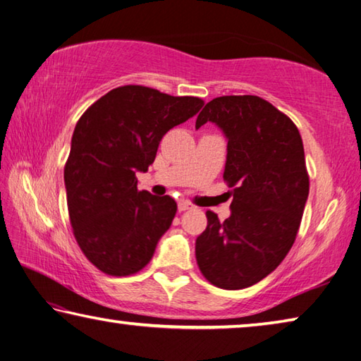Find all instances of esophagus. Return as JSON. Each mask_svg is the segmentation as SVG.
<instances>
[{
    "label": "esophagus",
    "mask_w": 361,
    "mask_h": 361,
    "mask_svg": "<svg viewBox=\"0 0 361 361\" xmlns=\"http://www.w3.org/2000/svg\"><path fill=\"white\" fill-rule=\"evenodd\" d=\"M192 204L191 202H188V200H180L178 202V212H186V210H189V209H192Z\"/></svg>",
    "instance_id": "esophagus-1"
}]
</instances>
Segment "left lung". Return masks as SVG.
<instances>
[{"label": "left lung", "mask_w": 361, "mask_h": 361, "mask_svg": "<svg viewBox=\"0 0 361 361\" xmlns=\"http://www.w3.org/2000/svg\"><path fill=\"white\" fill-rule=\"evenodd\" d=\"M207 121L228 138L223 178L232 213L219 221L207 210L195 259L212 285L242 290L269 276L296 240L309 195L302 138L288 116L256 95L216 97L195 127Z\"/></svg>", "instance_id": "1"}]
</instances>
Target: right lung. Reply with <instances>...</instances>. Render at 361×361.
I'll use <instances>...</instances> for the list:
<instances>
[{"mask_svg": "<svg viewBox=\"0 0 361 361\" xmlns=\"http://www.w3.org/2000/svg\"><path fill=\"white\" fill-rule=\"evenodd\" d=\"M202 106L199 97L129 84L79 118L63 169L66 204L79 248L106 276L142 271L172 224L175 200L138 191L137 172L154 162L162 137Z\"/></svg>", "mask_w": 361, "mask_h": 361, "instance_id": "1", "label": "right lung"}]
</instances>
